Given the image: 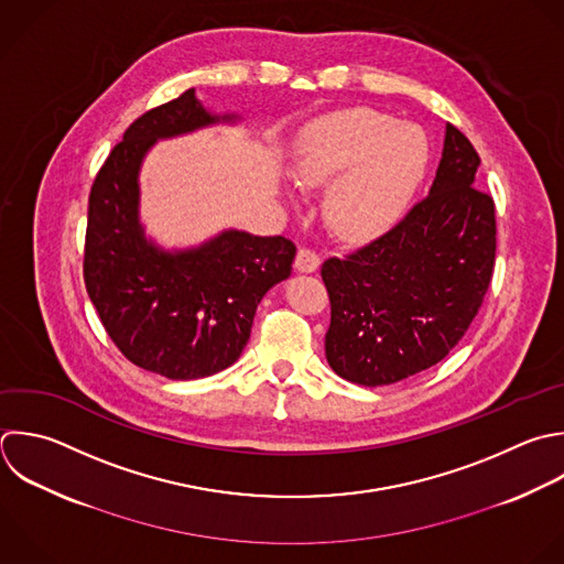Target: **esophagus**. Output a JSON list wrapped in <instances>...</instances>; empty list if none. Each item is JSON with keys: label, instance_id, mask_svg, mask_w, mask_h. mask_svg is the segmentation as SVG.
<instances>
[{"label": "esophagus", "instance_id": "1", "mask_svg": "<svg viewBox=\"0 0 564 564\" xmlns=\"http://www.w3.org/2000/svg\"><path fill=\"white\" fill-rule=\"evenodd\" d=\"M319 267V256L313 249H300L295 256V269L300 273H313Z\"/></svg>", "mask_w": 564, "mask_h": 564}]
</instances>
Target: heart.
Returning <instances> with one entry per match:
<instances>
[{
	"instance_id": "b5f03b06",
	"label": "heart",
	"mask_w": 564,
	"mask_h": 564,
	"mask_svg": "<svg viewBox=\"0 0 564 564\" xmlns=\"http://www.w3.org/2000/svg\"><path fill=\"white\" fill-rule=\"evenodd\" d=\"M425 134L392 117L352 108L306 126L295 145L300 187L332 183L324 218L344 240H372L408 212L427 172Z\"/></svg>"
}]
</instances>
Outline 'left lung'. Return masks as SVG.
I'll use <instances>...</instances> for the list:
<instances>
[{
    "label": "left lung",
    "instance_id": "1",
    "mask_svg": "<svg viewBox=\"0 0 564 564\" xmlns=\"http://www.w3.org/2000/svg\"><path fill=\"white\" fill-rule=\"evenodd\" d=\"M480 159L445 126L430 194L405 218L346 258H328V366L359 386H388L438 364L465 335L496 258L489 194L474 187Z\"/></svg>",
    "mask_w": 564,
    "mask_h": 564
}]
</instances>
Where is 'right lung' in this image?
Here are the masks:
<instances>
[{"label":"right lung","mask_w":564,"mask_h":564,"mask_svg":"<svg viewBox=\"0 0 564 564\" xmlns=\"http://www.w3.org/2000/svg\"><path fill=\"white\" fill-rule=\"evenodd\" d=\"M238 115H214L196 90L139 117L99 170L84 253L88 295L117 348L139 368L167 379H200L229 368L249 341L264 293L291 275L295 245L227 229L167 251L141 223V165L161 139Z\"/></svg>","instance_id":"obj_1"}]
</instances>
